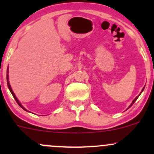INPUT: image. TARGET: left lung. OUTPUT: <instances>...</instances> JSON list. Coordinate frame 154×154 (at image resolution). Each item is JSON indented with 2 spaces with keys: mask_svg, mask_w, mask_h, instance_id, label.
<instances>
[{
  "mask_svg": "<svg viewBox=\"0 0 154 154\" xmlns=\"http://www.w3.org/2000/svg\"><path fill=\"white\" fill-rule=\"evenodd\" d=\"M143 90H144V88H143V89H142V91H143ZM142 92H141V93H142ZM138 97H139V96H138V97H136V98H135V99H134V100H133V102H132V103H131V104H130V106H129V108H130V106H132V105H133V103H135V101H136V99H137V98H138Z\"/></svg>",
  "mask_w": 154,
  "mask_h": 154,
  "instance_id": "left-lung-1",
  "label": "left lung"
}]
</instances>
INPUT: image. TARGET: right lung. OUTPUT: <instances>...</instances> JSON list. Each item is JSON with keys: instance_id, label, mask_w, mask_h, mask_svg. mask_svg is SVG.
<instances>
[{"instance_id": "right-lung-1", "label": "right lung", "mask_w": 154, "mask_h": 154, "mask_svg": "<svg viewBox=\"0 0 154 154\" xmlns=\"http://www.w3.org/2000/svg\"><path fill=\"white\" fill-rule=\"evenodd\" d=\"M8 68H7V86H8V88H9V89H10V92L12 93V96H13V97L14 98H15V101L17 102V103H18V104L21 107V108L23 109H24V110H26V111H27V109H24V107H23L22 106V105L21 104V103H20V102L18 101V99H17V97H15V94H14L13 93V91H12V88H11V86H10V83H9V76H8Z\"/></svg>"}]
</instances>
